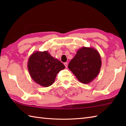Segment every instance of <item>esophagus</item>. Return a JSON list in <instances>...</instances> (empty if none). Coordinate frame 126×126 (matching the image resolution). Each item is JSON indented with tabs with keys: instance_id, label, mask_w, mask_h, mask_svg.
Returning <instances> with one entry per match:
<instances>
[{
	"instance_id": "obj_1",
	"label": "esophagus",
	"mask_w": 126,
	"mask_h": 126,
	"mask_svg": "<svg viewBox=\"0 0 126 126\" xmlns=\"http://www.w3.org/2000/svg\"><path fill=\"white\" fill-rule=\"evenodd\" d=\"M64 64L65 68H68V63H64Z\"/></svg>"
}]
</instances>
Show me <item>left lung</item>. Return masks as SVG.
<instances>
[{"label": "left lung", "mask_w": 126, "mask_h": 126, "mask_svg": "<svg viewBox=\"0 0 126 126\" xmlns=\"http://www.w3.org/2000/svg\"><path fill=\"white\" fill-rule=\"evenodd\" d=\"M102 61L100 53L94 47H82L68 65V68L82 83L88 84L100 73Z\"/></svg>", "instance_id": "obj_1"}]
</instances>
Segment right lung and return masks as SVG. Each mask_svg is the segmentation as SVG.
<instances>
[{"label": "right lung", "instance_id": "right-lung-1", "mask_svg": "<svg viewBox=\"0 0 126 126\" xmlns=\"http://www.w3.org/2000/svg\"><path fill=\"white\" fill-rule=\"evenodd\" d=\"M28 68L33 81L42 87H47L55 82L57 74L65 68L63 64L53 58L47 51H35L28 62Z\"/></svg>", "mask_w": 126, "mask_h": 126}]
</instances>
